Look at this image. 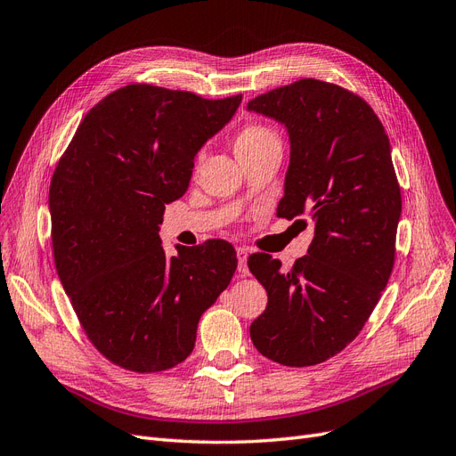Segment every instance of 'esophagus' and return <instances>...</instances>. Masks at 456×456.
Instances as JSON below:
<instances>
[{
    "label": "esophagus",
    "mask_w": 456,
    "mask_h": 456,
    "mask_svg": "<svg viewBox=\"0 0 456 456\" xmlns=\"http://www.w3.org/2000/svg\"><path fill=\"white\" fill-rule=\"evenodd\" d=\"M237 256H239V273L242 276L249 274V268H248V256H249V249L246 246L237 248Z\"/></svg>",
    "instance_id": "34e87169"
}]
</instances>
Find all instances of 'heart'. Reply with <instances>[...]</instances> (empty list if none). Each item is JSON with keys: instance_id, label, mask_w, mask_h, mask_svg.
Here are the masks:
<instances>
[{"instance_id": "heart-1", "label": "heart", "mask_w": 456, "mask_h": 456, "mask_svg": "<svg viewBox=\"0 0 456 456\" xmlns=\"http://www.w3.org/2000/svg\"><path fill=\"white\" fill-rule=\"evenodd\" d=\"M271 146H280L278 133L261 122L244 124L239 133L234 134V151H237L239 159L254 156L257 151Z\"/></svg>"}]
</instances>
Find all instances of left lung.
Wrapping results in <instances>:
<instances>
[{
  "label": "left lung",
  "mask_w": 456,
  "mask_h": 456,
  "mask_svg": "<svg viewBox=\"0 0 456 456\" xmlns=\"http://www.w3.org/2000/svg\"><path fill=\"white\" fill-rule=\"evenodd\" d=\"M249 110L289 131L291 161L278 217L310 216L315 237L291 271L268 254L248 266L268 295L249 327L261 355L314 366L357 338L393 273L402 197L389 137L362 97L302 78L257 95Z\"/></svg>",
  "instance_id": "obj_1"
}]
</instances>
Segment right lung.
Returning a JSON list of instances; mask_svg holds the SVG:
<instances>
[{"mask_svg":"<svg viewBox=\"0 0 456 456\" xmlns=\"http://www.w3.org/2000/svg\"><path fill=\"white\" fill-rule=\"evenodd\" d=\"M240 101L127 84L84 116L54 168L56 271L82 330L116 366L151 374L188 359L202 312L237 271V251L219 239L167 257L158 225Z\"/></svg>","mask_w":456,"mask_h":456,"instance_id":"right-lung-1","label":"right lung"}]
</instances>
